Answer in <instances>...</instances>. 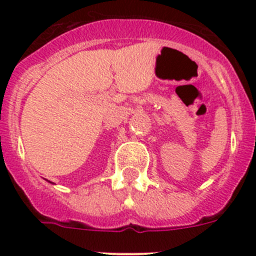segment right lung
<instances>
[{
    "mask_svg": "<svg viewBox=\"0 0 256 256\" xmlns=\"http://www.w3.org/2000/svg\"><path fill=\"white\" fill-rule=\"evenodd\" d=\"M50 183H52V182H50Z\"/></svg>",
    "mask_w": 256,
    "mask_h": 256,
    "instance_id": "1",
    "label": "right lung"
}]
</instances>
